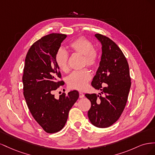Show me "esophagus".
<instances>
[{"mask_svg": "<svg viewBox=\"0 0 155 155\" xmlns=\"http://www.w3.org/2000/svg\"><path fill=\"white\" fill-rule=\"evenodd\" d=\"M84 96H85V94H84L83 93H82V92H79V97L80 98H83V97H84Z\"/></svg>", "mask_w": 155, "mask_h": 155, "instance_id": "1", "label": "esophagus"}]
</instances>
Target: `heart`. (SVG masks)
Returning a JSON list of instances; mask_svg holds the SVG:
<instances>
[{"label":"heart","mask_w":155,"mask_h":155,"mask_svg":"<svg viewBox=\"0 0 155 155\" xmlns=\"http://www.w3.org/2000/svg\"><path fill=\"white\" fill-rule=\"evenodd\" d=\"M70 48L75 53L83 56V65L91 68H94L99 59L97 51L94 48V45L91 41L85 37H79L69 45ZM68 53L67 51L59 48L55 55V62L60 70L66 72L68 71ZM92 78L91 74L87 69L74 71L67 78L68 86L72 89L83 91L87 87V84Z\"/></svg>","instance_id":"heart-1"}]
</instances>
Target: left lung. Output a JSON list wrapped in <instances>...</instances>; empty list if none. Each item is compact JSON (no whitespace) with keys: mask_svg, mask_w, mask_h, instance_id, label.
Returning a JSON list of instances; mask_svg holds the SVG:
<instances>
[{"mask_svg":"<svg viewBox=\"0 0 155 155\" xmlns=\"http://www.w3.org/2000/svg\"><path fill=\"white\" fill-rule=\"evenodd\" d=\"M95 37L102 45V55L91 84L104 96L86 94L91 102L88 117L97 127L106 128L122 114L131 85L130 77L127 61L118 45L105 35L96 34Z\"/></svg>","mask_w":155,"mask_h":155,"instance_id":"8db88e82","label":"left lung"}]
</instances>
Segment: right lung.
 <instances>
[{"instance_id":"obj_1","label":"right lung","mask_w":155,"mask_h":155,"mask_svg":"<svg viewBox=\"0 0 155 155\" xmlns=\"http://www.w3.org/2000/svg\"><path fill=\"white\" fill-rule=\"evenodd\" d=\"M67 35L51 34L31 45L26 54L22 76L23 94L28 107L45 132L55 133L66 124L69 110L79 97L76 91L56 99L54 91L64 85L55 55Z\"/></svg>"}]
</instances>
